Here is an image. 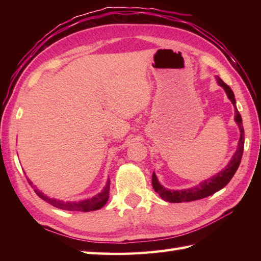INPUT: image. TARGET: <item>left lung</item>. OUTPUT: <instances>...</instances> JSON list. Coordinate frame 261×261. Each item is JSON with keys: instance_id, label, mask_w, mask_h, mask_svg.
I'll use <instances>...</instances> for the list:
<instances>
[{"instance_id": "1", "label": "left lung", "mask_w": 261, "mask_h": 261, "mask_svg": "<svg viewBox=\"0 0 261 261\" xmlns=\"http://www.w3.org/2000/svg\"><path fill=\"white\" fill-rule=\"evenodd\" d=\"M219 84L224 88V91L226 92V95L230 98V101L232 104L234 105L236 109V122L240 127V132H241V137L239 140V145H238V149L236 153L232 157L231 162L226 167L220 171L219 174H216L215 176L211 177L210 179H206L205 181L201 182V184L190 188V190H182V191H170L167 190V188L163 187L159 184L157 180V177L152 173V187L156 193L159 194V196L163 199L170 203H181V202H191V201H196V199H201L204 197H207L212 194L216 193L220 190H222L224 186L228 185V182L232 179V177L236 174L237 169L239 168V165L241 163V158H242V153H243V146H245V130H243V124H242V119L241 115L238 111L236 107V98H234V94L232 92L230 86H228L225 83L220 79V77H216Z\"/></svg>"}]
</instances>
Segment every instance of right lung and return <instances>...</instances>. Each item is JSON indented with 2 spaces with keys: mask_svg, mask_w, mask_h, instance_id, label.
<instances>
[{
  "mask_svg": "<svg viewBox=\"0 0 261 261\" xmlns=\"http://www.w3.org/2000/svg\"><path fill=\"white\" fill-rule=\"evenodd\" d=\"M28 182L33 187L37 195L42 198L43 201H46L47 203L51 204L53 206L58 207L60 210H66V211H81V212H90V211H95L102 208L105 203L108 202L109 199V193H110V180L107 182V186L104 187V190L102 193H99L98 195L94 196L92 198L84 199V201L81 202H63V201H58V199L55 198H49L46 196L41 191H39L36 188V186L32 185V182L28 179Z\"/></svg>",
  "mask_w": 261,
  "mask_h": 261,
  "instance_id": "1",
  "label": "right lung"
}]
</instances>
